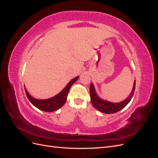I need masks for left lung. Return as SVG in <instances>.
I'll use <instances>...</instances> for the list:
<instances>
[{
  "label": "left lung",
  "instance_id": "8db88e82",
  "mask_svg": "<svg viewBox=\"0 0 158 158\" xmlns=\"http://www.w3.org/2000/svg\"><path fill=\"white\" fill-rule=\"evenodd\" d=\"M135 85H136V81H135V82H134V86L132 88V90L130 95H129L126 99H125L123 102L121 103H114L107 101H104V100L100 99L96 93H95L93 84H91L90 87H89L91 102H92L93 106L95 109L103 113L112 114V113H117L120 111V110H121L122 109H123L129 102H130L133 96L134 93H135Z\"/></svg>",
  "mask_w": 158,
  "mask_h": 158
}]
</instances>
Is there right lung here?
<instances>
[{
  "label": "right lung",
  "mask_w": 158,
  "mask_h": 158,
  "mask_svg": "<svg viewBox=\"0 0 158 158\" xmlns=\"http://www.w3.org/2000/svg\"><path fill=\"white\" fill-rule=\"evenodd\" d=\"M78 76H77V77H76L71 81H70L69 84L66 85V86L64 88V89L60 93L57 94L56 96L48 99H36L31 96L29 93L27 92V91L26 88L25 92L29 101L35 107L41 110V111H44L45 112L55 111L56 110L60 108L62 106H63V105L65 103L66 101V99H67V95L70 87L72 86V85L78 79Z\"/></svg>",
  "instance_id": "1"
}]
</instances>
